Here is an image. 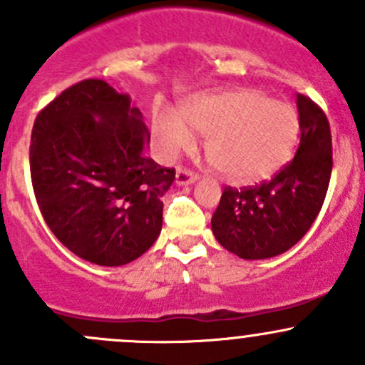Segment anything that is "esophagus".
<instances>
[{
	"label": "esophagus",
	"instance_id": "34e87169",
	"mask_svg": "<svg viewBox=\"0 0 365 365\" xmlns=\"http://www.w3.org/2000/svg\"><path fill=\"white\" fill-rule=\"evenodd\" d=\"M196 180H197L196 173L189 171V169H182V168L176 169V185H180V187L192 185Z\"/></svg>",
	"mask_w": 365,
	"mask_h": 365
}]
</instances>
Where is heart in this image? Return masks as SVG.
I'll return each instance as SVG.
<instances>
[{"mask_svg":"<svg viewBox=\"0 0 365 365\" xmlns=\"http://www.w3.org/2000/svg\"><path fill=\"white\" fill-rule=\"evenodd\" d=\"M179 118L159 111L153 134L162 155L173 159L192 146V133L206 135L205 155L217 175L237 185L277 175L300 139V118L286 102L254 90L197 95L180 109Z\"/></svg>","mask_w":365,"mask_h":365,"instance_id":"1","label":"heart"}]
</instances>
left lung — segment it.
<instances>
[{
	"mask_svg": "<svg viewBox=\"0 0 365 365\" xmlns=\"http://www.w3.org/2000/svg\"><path fill=\"white\" fill-rule=\"evenodd\" d=\"M300 143L295 159L270 182L224 189L212 231L226 251L242 259H267L292 249L322 210L332 175V135L325 113L297 95Z\"/></svg>",
	"mask_w": 365,
	"mask_h": 365,
	"instance_id": "obj_1",
	"label": "left lung"
}]
</instances>
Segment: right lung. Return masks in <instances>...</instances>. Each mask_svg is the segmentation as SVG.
Returning <instances> with one entry per match:
<instances>
[{"mask_svg":"<svg viewBox=\"0 0 365 365\" xmlns=\"http://www.w3.org/2000/svg\"><path fill=\"white\" fill-rule=\"evenodd\" d=\"M148 143L141 111L102 79L73 84L38 113L33 190L47 226L76 256L121 267L155 244L175 169L146 157Z\"/></svg>","mask_w":365,"mask_h":365,"instance_id":"obj_1","label":"right lung"}]
</instances>
